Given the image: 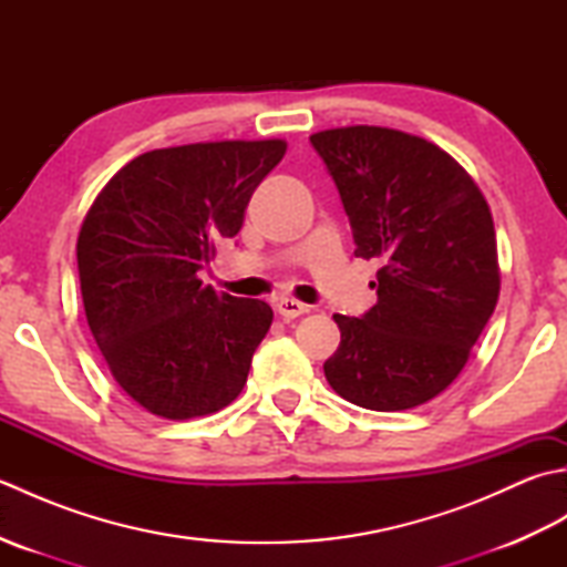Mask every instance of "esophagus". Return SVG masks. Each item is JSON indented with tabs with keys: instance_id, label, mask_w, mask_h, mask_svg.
I'll return each mask as SVG.
<instances>
[{
	"instance_id": "obj_1",
	"label": "esophagus",
	"mask_w": 567,
	"mask_h": 567,
	"mask_svg": "<svg viewBox=\"0 0 567 567\" xmlns=\"http://www.w3.org/2000/svg\"><path fill=\"white\" fill-rule=\"evenodd\" d=\"M275 311L277 315H280L282 319H297V317H302V315H307L309 311V307L307 305H302V302H297V299H287V297H282V299H277L275 302Z\"/></svg>"
}]
</instances>
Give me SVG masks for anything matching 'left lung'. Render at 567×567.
I'll return each instance as SVG.
<instances>
[{
  "label": "left lung",
  "mask_w": 567,
  "mask_h": 567,
  "mask_svg": "<svg viewBox=\"0 0 567 567\" xmlns=\"http://www.w3.org/2000/svg\"><path fill=\"white\" fill-rule=\"evenodd\" d=\"M339 189L355 256L378 260V302L333 315L341 343L323 372L343 400L402 412L467 363L499 297L495 224L483 192L433 143L382 126L309 138Z\"/></svg>",
  "instance_id": "1"
}]
</instances>
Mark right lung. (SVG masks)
Segmentation results:
<instances>
[{
    "label": "right lung",
    "mask_w": 567,
    "mask_h": 567,
    "mask_svg": "<svg viewBox=\"0 0 567 567\" xmlns=\"http://www.w3.org/2000/svg\"><path fill=\"white\" fill-rule=\"evenodd\" d=\"M285 141H219L143 153L118 171L78 236L90 331L122 390L151 414L192 419L231 404L272 323L260 299L199 280L244 226Z\"/></svg>",
    "instance_id": "1"
}]
</instances>
